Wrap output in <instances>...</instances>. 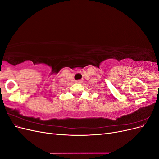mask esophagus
<instances>
[{
    "mask_svg": "<svg viewBox=\"0 0 159 159\" xmlns=\"http://www.w3.org/2000/svg\"><path fill=\"white\" fill-rule=\"evenodd\" d=\"M81 82H82V81H81V80H77V81H76V83L81 84Z\"/></svg>",
    "mask_w": 159,
    "mask_h": 159,
    "instance_id": "34e87169",
    "label": "esophagus"
}]
</instances>
